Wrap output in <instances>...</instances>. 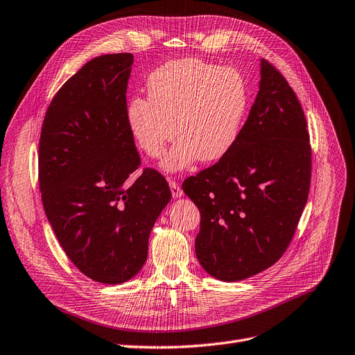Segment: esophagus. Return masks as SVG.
<instances>
[{
    "mask_svg": "<svg viewBox=\"0 0 355 355\" xmlns=\"http://www.w3.org/2000/svg\"><path fill=\"white\" fill-rule=\"evenodd\" d=\"M168 187H170V191H172L173 198H180L183 195V192H182V189L179 187V183L176 180L168 179Z\"/></svg>",
    "mask_w": 355,
    "mask_h": 355,
    "instance_id": "esophagus-1",
    "label": "esophagus"
}]
</instances>
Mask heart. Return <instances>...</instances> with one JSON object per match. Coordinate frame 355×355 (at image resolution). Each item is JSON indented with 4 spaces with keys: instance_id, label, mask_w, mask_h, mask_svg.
<instances>
[{
    "instance_id": "obj_1",
    "label": "heart",
    "mask_w": 355,
    "mask_h": 355,
    "mask_svg": "<svg viewBox=\"0 0 355 355\" xmlns=\"http://www.w3.org/2000/svg\"><path fill=\"white\" fill-rule=\"evenodd\" d=\"M248 109V84L236 68L196 58L167 62L148 77V97L135 96L126 122L137 146L153 159L179 141L162 162L179 172L200 159L216 162L232 150Z\"/></svg>"
}]
</instances>
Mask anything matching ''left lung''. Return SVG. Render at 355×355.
I'll return each instance as SVG.
<instances>
[{"mask_svg": "<svg viewBox=\"0 0 355 355\" xmlns=\"http://www.w3.org/2000/svg\"><path fill=\"white\" fill-rule=\"evenodd\" d=\"M309 141L299 98L262 60L259 92L234 146L182 185L201 212L195 252L209 275L240 281L284 254L307 202Z\"/></svg>", "mask_w": 355, "mask_h": 355, "instance_id": "8db88e82", "label": "left lung"}]
</instances>
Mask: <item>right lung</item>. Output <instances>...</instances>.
Here are the masks:
<instances>
[{
	"mask_svg": "<svg viewBox=\"0 0 355 355\" xmlns=\"http://www.w3.org/2000/svg\"><path fill=\"white\" fill-rule=\"evenodd\" d=\"M132 53L89 61L52 98L39 139V188L67 257L89 278L121 284L143 268L167 180L141 164L126 122Z\"/></svg>",
	"mask_w": 355,
	"mask_h": 355,
	"instance_id": "1",
	"label": "right lung"
}]
</instances>
